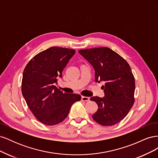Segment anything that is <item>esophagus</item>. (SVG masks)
<instances>
[{"label": "esophagus", "instance_id": "34e87169", "mask_svg": "<svg viewBox=\"0 0 158 158\" xmlns=\"http://www.w3.org/2000/svg\"><path fill=\"white\" fill-rule=\"evenodd\" d=\"M82 102H89V98L88 97H85V96H82Z\"/></svg>", "mask_w": 158, "mask_h": 158}]
</instances>
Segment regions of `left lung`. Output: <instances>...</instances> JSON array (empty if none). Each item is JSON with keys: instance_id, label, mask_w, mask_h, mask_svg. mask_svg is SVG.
I'll use <instances>...</instances> for the list:
<instances>
[{"instance_id": "left-lung-1", "label": "left lung", "mask_w": 158, "mask_h": 158, "mask_svg": "<svg viewBox=\"0 0 158 158\" xmlns=\"http://www.w3.org/2000/svg\"><path fill=\"white\" fill-rule=\"evenodd\" d=\"M79 53L93 66L95 81L105 82V97H92L98 106L92 118L102 126H112L122 121L135 101V81L130 65L108 47L81 49Z\"/></svg>"}]
</instances>
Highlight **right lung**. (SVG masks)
I'll use <instances>...</instances> for the list:
<instances>
[{"label":"right lung","mask_w":158,"mask_h":158,"mask_svg":"<svg viewBox=\"0 0 158 158\" xmlns=\"http://www.w3.org/2000/svg\"><path fill=\"white\" fill-rule=\"evenodd\" d=\"M75 52L50 47L33 56L23 70L22 95L33 115L44 125L51 126L63 121L72 105L81 99L79 94L63 93L54 85Z\"/></svg>","instance_id":"add662e5"}]
</instances>
